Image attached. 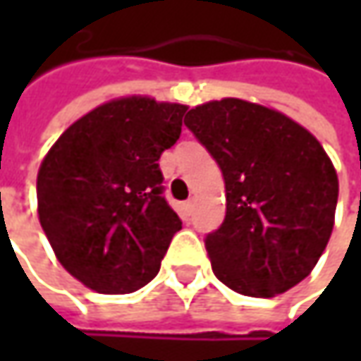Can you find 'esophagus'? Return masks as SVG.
<instances>
[{
    "mask_svg": "<svg viewBox=\"0 0 361 361\" xmlns=\"http://www.w3.org/2000/svg\"><path fill=\"white\" fill-rule=\"evenodd\" d=\"M183 209H185V213H187V215H192V211H195V201H192V199H188V201L183 204Z\"/></svg>",
    "mask_w": 361,
    "mask_h": 361,
    "instance_id": "1",
    "label": "esophagus"
}]
</instances>
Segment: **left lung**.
Returning a JSON list of instances; mask_svg holds the SVG:
<instances>
[{"label":"left lung","instance_id":"obj_1","mask_svg":"<svg viewBox=\"0 0 361 361\" xmlns=\"http://www.w3.org/2000/svg\"><path fill=\"white\" fill-rule=\"evenodd\" d=\"M185 124L225 178V221L204 239L216 279L251 298L303 281L331 237L338 204L324 146L281 112L239 98L197 106Z\"/></svg>","mask_w":361,"mask_h":361}]
</instances>
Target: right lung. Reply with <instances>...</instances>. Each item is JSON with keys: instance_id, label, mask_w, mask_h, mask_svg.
Wrapping results in <instances>:
<instances>
[{"instance_id": "1", "label": "right lung", "mask_w": 361, "mask_h": 361, "mask_svg": "<svg viewBox=\"0 0 361 361\" xmlns=\"http://www.w3.org/2000/svg\"><path fill=\"white\" fill-rule=\"evenodd\" d=\"M185 104L128 96L94 108L49 148L37 173L39 225L63 269L92 291L132 293L157 277L183 229L162 197L160 154Z\"/></svg>"}]
</instances>
